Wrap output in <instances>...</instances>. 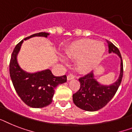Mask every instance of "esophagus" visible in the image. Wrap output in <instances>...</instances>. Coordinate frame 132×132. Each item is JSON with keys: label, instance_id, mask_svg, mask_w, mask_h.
Returning <instances> with one entry per match:
<instances>
[{"label": "esophagus", "instance_id": "esophagus-1", "mask_svg": "<svg viewBox=\"0 0 132 132\" xmlns=\"http://www.w3.org/2000/svg\"><path fill=\"white\" fill-rule=\"evenodd\" d=\"M75 79V76L73 75H72V74H70L67 76V79H68V81H70V80H72V79Z\"/></svg>", "mask_w": 132, "mask_h": 132}]
</instances>
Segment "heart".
<instances>
[{
    "mask_svg": "<svg viewBox=\"0 0 132 132\" xmlns=\"http://www.w3.org/2000/svg\"><path fill=\"white\" fill-rule=\"evenodd\" d=\"M104 52V44L92 39L77 40L65 50L69 58L77 60L76 66L82 72L91 71L100 61Z\"/></svg>",
    "mask_w": 132,
    "mask_h": 132,
    "instance_id": "1",
    "label": "heart"
}]
</instances>
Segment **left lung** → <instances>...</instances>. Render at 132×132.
Segmentation results:
<instances>
[{
    "label": "left lung",
    "instance_id": "obj_1",
    "mask_svg": "<svg viewBox=\"0 0 132 132\" xmlns=\"http://www.w3.org/2000/svg\"><path fill=\"white\" fill-rule=\"evenodd\" d=\"M109 53H114L121 58V72L119 79L111 85H102L94 79L93 72L79 78L80 89L73 94L75 104L82 110L96 111L104 107L115 95L123 75V65L119 50L116 46L106 40Z\"/></svg>",
    "mask_w": 132,
    "mask_h": 132
}]
</instances>
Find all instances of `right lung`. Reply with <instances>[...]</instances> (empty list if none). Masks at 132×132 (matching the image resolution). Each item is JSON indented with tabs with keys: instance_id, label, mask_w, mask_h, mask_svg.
Segmentation results:
<instances>
[{
	"instance_id": "1",
	"label": "right lung",
	"mask_w": 132,
	"mask_h": 132,
	"mask_svg": "<svg viewBox=\"0 0 132 132\" xmlns=\"http://www.w3.org/2000/svg\"><path fill=\"white\" fill-rule=\"evenodd\" d=\"M48 33H36L23 40L34 36L47 37ZM23 40L15 46L13 51L9 63V73L14 88L21 100L32 108H43L52 102L55 89L58 85L66 82V75L55 77L47 69L36 73H28L21 69L17 61Z\"/></svg>"
}]
</instances>
